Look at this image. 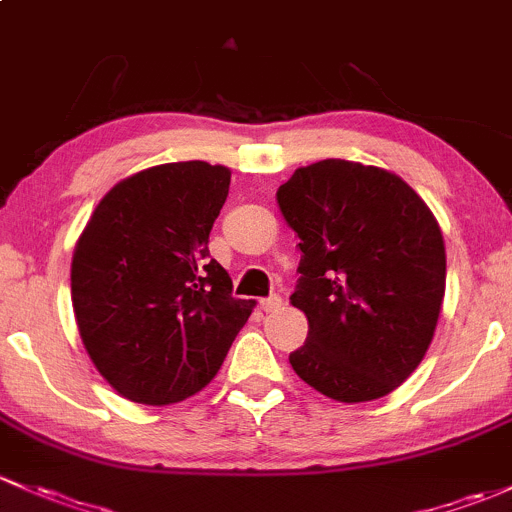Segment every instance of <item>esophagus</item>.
Masks as SVG:
<instances>
[{"label":"esophagus","instance_id":"esophagus-1","mask_svg":"<svg viewBox=\"0 0 512 512\" xmlns=\"http://www.w3.org/2000/svg\"><path fill=\"white\" fill-rule=\"evenodd\" d=\"M282 297H277V294H272V297H267V299H262L260 301V309L262 311H267V314H270V311H277V309H282Z\"/></svg>","mask_w":512,"mask_h":512}]
</instances>
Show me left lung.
Returning a JSON list of instances; mask_svg holds the SVG:
<instances>
[{
    "mask_svg": "<svg viewBox=\"0 0 512 512\" xmlns=\"http://www.w3.org/2000/svg\"><path fill=\"white\" fill-rule=\"evenodd\" d=\"M277 203L301 240L292 304L309 336L289 355L294 373L348 405L390 395L437 331L446 289L437 218L397 174L346 159L301 166Z\"/></svg>",
    "mask_w": 512,
    "mask_h": 512,
    "instance_id": "8db88e82",
    "label": "left lung"
}]
</instances>
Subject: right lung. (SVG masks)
Returning <instances> with one entry per match:
<instances>
[{"instance_id":"obj_1","label":"right lung","mask_w":512,"mask_h":512,"mask_svg":"<svg viewBox=\"0 0 512 512\" xmlns=\"http://www.w3.org/2000/svg\"><path fill=\"white\" fill-rule=\"evenodd\" d=\"M228 188V166L208 161L137 171L102 196L75 242V324L127 400L161 407L201 392L255 309L208 252Z\"/></svg>"}]
</instances>
